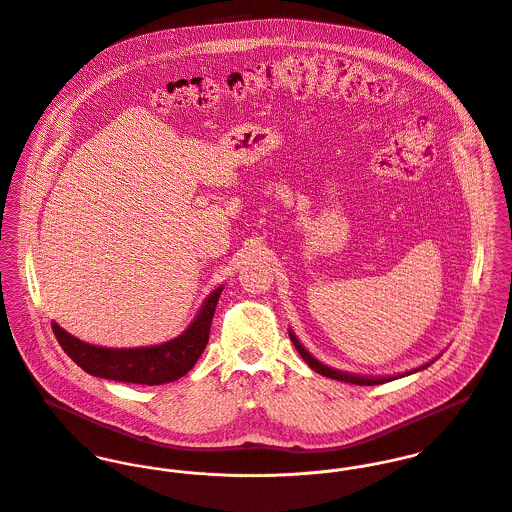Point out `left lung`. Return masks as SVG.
<instances>
[{
    "instance_id": "1",
    "label": "left lung",
    "mask_w": 512,
    "mask_h": 512,
    "mask_svg": "<svg viewBox=\"0 0 512 512\" xmlns=\"http://www.w3.org/2000/svg\"><path fill=\"white\" fill-rule=\"evenodd\" d=\"M290 339H292L293 347L297 349V353L301 355V359L311 366L315 372L327 376V378H333V380H341V382H349V384H361V386H372V384H382V382H388V380H394V376H386V378H365V376H355V374H347V372H341V370H333L329 366L321 365L319 361H315L303 347L301 343L295 339L292 331H290ZM428 366V365H426ZM422 366V368H426Z\"/></svg>"
}]
</instances>
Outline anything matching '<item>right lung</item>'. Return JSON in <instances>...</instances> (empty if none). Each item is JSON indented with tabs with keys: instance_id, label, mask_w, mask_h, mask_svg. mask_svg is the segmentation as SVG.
<instances>
[{
	"instance_id": "1",
	"label": "right lung",
	"mask_w": 512,
	"mask_h": 512,
	"mask_svg": "<svg viewBox=\"0 0 512 512\" xmlns=\"http://www.w3.org/2000/svg\"><path fill=\"white\" fill-rule=\"evenodd\" d=\"M220 292L222 288L211 293L193 325L181 337L165 345L144 349H104L78 341L57 323H53V333L63 351L88 374L118 382L157 386L179 380L195 366L209 343Z\"/></svg>"
}]
</instances>
